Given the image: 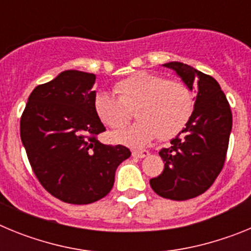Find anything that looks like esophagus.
<instances>
[{"label":"esophagus","instance_id":"34e87169","mask_svg":"<svg viewBox=\"0 0 251 251\" xmlns=\"http://www.w3.org/2000/svg\"><path fill=\"white\" fill-rule=\"evenodd\" d=\"M148 154H150L148 151H133L132 152V156L136 157V158H145Z\"/></svg>","mask_w":251,"mask_h":251}]
</instances>
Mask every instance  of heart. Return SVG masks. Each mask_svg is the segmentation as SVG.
<instances>
[{
  "instance_id": "heart-1",
  "label": "heart",
  "mask_w": 251,
  "mask_h": 251,
  "mask_svg": "<svg viewBox=\"0 0 251 251\" xmlns=\"http://www.w3.org/2000/svg\"><path fill=\"white\" fill-rule=\"evenodd\" d=\"M114 93H95V114L113 129L122 128L134 108V124L113 133V141L132 148H143L153 139H170L178 134L194 110V95L181 80L159 74L137 72L114 85Z\"/></svg>"
}]
</instances>
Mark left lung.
<instances>
[{"label":"left lung","instance_id":"left-lung-1","mask_svg":"<svg viewBox=\"0 0 251 251\" xmlns=\"http://www.w3.org/2000/svg\"><path fill=\"white\" fill-rule=\"evenodd\" d=\"M163 66L174 70L191 92L195 86L197 95L186 127L171 141V147L159 152L165 162L163 172L150 183L159 196L183 201L203 194L223 170L232 115L214 77L178 61Z\"/></svg>","mask_w":251,"mask_h":251}]
</instances>
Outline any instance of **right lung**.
I'll list each match as a JSON object with an SVG mask.
<instances>
[{
	"instance_id": "1",
	"label": "right lung",
	"mask_w": 251,
	"mask_h": 251,
	"mask_svg": "<svg viewBox=\"0 0 251 251\" xmlns=\"http://www.w3.org/2000/svg\"><path fill=\"white\" fill-rule=\"evenodd\" d=\"M95 77L65 70L37 85L20 122L22 145L40 183L54 197L74 205L95 202L109 194L115 170L130 156L124 146L97 139L105 127L93 106Z\"/></svg>"
}]
</instances>
